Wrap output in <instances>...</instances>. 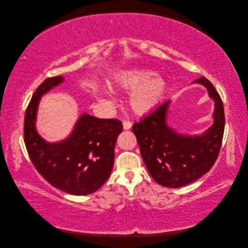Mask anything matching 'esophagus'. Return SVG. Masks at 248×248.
Listing matches in <instances>:
<instances>
[{
    "label": "esophagus",
    "instance_id": "obj_1",
    "mask_svg": "<svg viewBox=\"0 0 248 248\" xmlns=\"http://www.w3.org/2000/svg\"><path fill=\"white\" fill-rule=\"evenodd\" d=\"M131 126H132V123L129 122V121H124L123 122V129H125V130L130 129Z\"/></svg>",
    "mask_w": 248,
    "mask_h": 248
}]
</instances>
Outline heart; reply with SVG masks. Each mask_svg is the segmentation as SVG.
<instances>
[{
  "instance_id": "obj_1",
  "label": "heart",
  "mask_w": 248,
  "mask_h": 248,
  "mask_svg": "<svg viewBox=\"0 0 248 248\" xmlns=\"http://www.w3.org/2000/svg\"><path fill=\"white\" fill-rule=\"evenodd\" d=\"M115 86L126 92L133 91L130 106L140 115L152 110L160 102L167 90L164 79L147 69H131L120 73L115 79ZM102 101L108 106L114 104L110 98H104Z\"/></svg>"
}]
</instances>
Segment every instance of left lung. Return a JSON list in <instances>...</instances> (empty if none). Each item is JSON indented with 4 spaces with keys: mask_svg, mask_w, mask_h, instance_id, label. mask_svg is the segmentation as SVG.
Segmentation results:
<instances>
[{
    "mask_svg": "<svg viewBox=\"0 0 248 248\" xmlns=\"http://www.w3.org/2000/svg\"><path fill=\"white\" fill-rule=\"evenodd\" d=\"M193 84L204 86L214 101L213 124L201 134L180 133L169 125L170 100L159 104L132 131L137 137L141 158L155 181L178 188L196 181L213 167L219 154L224 131V110L219 94L206 78Z\"/></svg>",
    "mask_w": 248,
    "mask_h": 248,
    "instance_id": "obj_1",
    "label": "left lung"
}]
</instances>
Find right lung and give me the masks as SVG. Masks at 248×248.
Returning <instances> with one entry per match:
<instances>
[{
	"mask_svg": "<svg viewBox=\"0 0 248 248\" xmlns=\"http://www.w3.org/2000/svg\"><path fill=\"white\" fill-rule=\"evenodd\" d=\"M64 79L62 76L49 78L36 89L26 110L25 144L36 170L49 184L69 194L87 196L98 190L110 175L122 123L84 112L65 140H44L36 128L39 102Z\"/></svg>",
	"mask_w": 248,
	"mask_h": 248,
	"instance_id": "obj_1",
	"label": "right lung"
}]
</instances>
